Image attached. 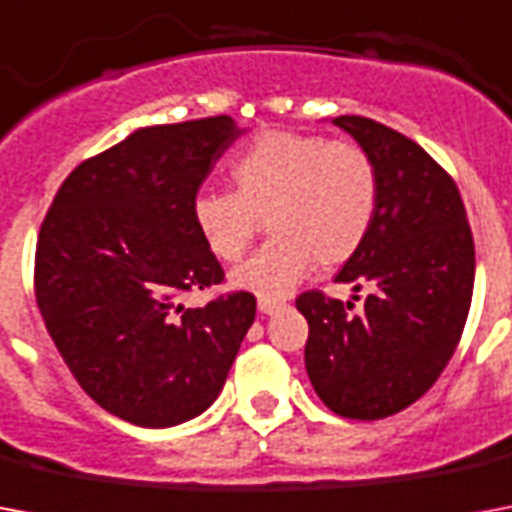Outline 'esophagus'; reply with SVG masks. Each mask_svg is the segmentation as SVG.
<instances>
[{
    "mask_svg": "<svg viewBox=\"0 0 512 512\" xmlns=\"http://www.w3.org/2000/svg\"><path fill=\"white\" fill-rule=\"evenodd\" d=\"M257 308L263 313H279L281 308H287V303H281V300H271V297H260L257 300Z\"/></svg>",
    "mask_w": 512,
    "mask_h": 512,
    "instance_id": "obj_1",
    "label": "esophagus"
}]
</instances>
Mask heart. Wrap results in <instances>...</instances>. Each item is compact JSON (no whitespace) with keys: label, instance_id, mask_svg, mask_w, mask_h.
<instances>
[{"label":"heart","instance_id":"heart-1","mask_svg":"<svg viewBox=\"0 0 512 512\" xmlns=\"http://www.w3.org/2000/svg\"><path fill=\"white\" fill-rule=\"evenodd\" d=\"M231 191L199 193L193 225L204 247L236 263L260 231L271 239L233 273V284L260 297H284L313 260L335 268L364 247L380 207L372 154L350 140L271 130L228 162Z\"/></svg>","mask_w":512,"mask_h":512}]
</instances>
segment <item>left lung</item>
Listing matches in <instances>:
<instances>
[{"label": "left lung", "instance_id": "left-lung-1", "mask_svg": "<svg viewBox=\"0 0 512 512\" xmlns=\"http://www.w3.org/2000/svg\"><path fill=\"white\" fill-rule=\"evenodd\" d=\"M372 154L380 207L364 247L337 281L369 289L356 303L308 289L305 369L319 398L348 420H382L425 396L468 321L476 247L452 175L414 140L366 116H337ZM358 300V295H353Z\"/></svg>", "mask_w": 512, "mask_h": 512}]
</instances>
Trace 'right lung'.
Wrapping results in <instances>:
<instances>
[{
	"label": "right lung",
	"mask_w": 512,
	"mask_h": 512,
	"mask_svg": "<svg viewBox=\"0 0 512 512\" xmlns=\"http://www.w3.org/2000/svg\"><path fill=\"white\" fill-rule=\"evenodd\" d=\"M239 132L225 114L132 132L63 180L39 228L44 327L84 393L132 425L204 412L255 321L252 292L183 305L225 281L193 201Z\"/></svg>",
	"instance_id": "add662e5"
}]
</instances>
